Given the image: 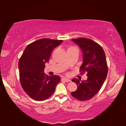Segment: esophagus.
<instances>
[{"label": "esophagus", "mask_w": 126, "mask_h": 126, "mask_svg": "<svg viewBox=\"0 0 126 126\" xmlns=\"http://www.w3.org/2000/svg\"><path fill=\"white\" fill-rule=\"evenodd\" d=\"M62 80L64 81V82H71V80L67 78H62Z\"/></svg>", "instance_id": "obj_1"}]
</instances>
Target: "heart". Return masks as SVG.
<instances>
[{
	"label": "heart",
	"instance_id": "heart-1",
	"mask_svg": "<svg viewBox=\"0 0 126 126\" xmlns=\"http://www.w3.org/2000/svg\"><path fill=\"white\" fill-rule=\"evenodd\" d=\"M73 48H73V47H69V48H68L67 49V51L71 50V49H73Z\"/></svg>",
	"mask_w": 126,
	"mask_h": 126
}]
</instances>
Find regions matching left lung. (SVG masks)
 <instances>
[{"label": "left lung", "mask_w": 126, "mask_h": 126, "mask_svg": "<svg viewBox=\"0 0 126 126\" xmlns=\"http://www.w3.org/2000/svg\"><path fill=\"white\" fill-rule=\"evenodd\" d=\"M72 40L82 50L83 63L80 72L81 74L87 73L88 78L81 82L77 78L72 80L77 85V89L71 95L79 101H87L98 92L107 76L106 54L102 47L90 39L80 38Z\"/></svg>", "instance_id": "1"}]
</instances>
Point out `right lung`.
<instances>
[{
	"instance_id": "add662e5",
	"label": "right lung",
	"mask_w": 126,
	"mask_h": 126,
	"mask_svg": "<svg viewBox=\"0 0 126 126\" xmlns=\"http://www.w3.org/2000/svg\"><path fill=\"white\" fill-rule=\"evenodd\" d=\"M62 40L43 38L28 44L18 63L19 78L23 90L32 98L38 101L48 99L54 92L61 78L49 76L44 73L53 50Z\"/></svg>"
}]
</instances>
